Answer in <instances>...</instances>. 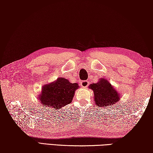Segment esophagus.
<instances>
[{
    "label": "esophagus",
    "mask_w": 153,
    "mask_h": 153,
    "mask_svg": "<svg viewBox=\"0 0 153 153\" xmlns=\"http://www.w3.org/2000/svg\"><path fill=\"white\" fill-rule=\"evenodd\" d=\"M80 85H81V87L86 88L88 85H89V82L88 81H81Z\"/></svg>",
    "instance_id": "esophagus-1"
}]
</instances>
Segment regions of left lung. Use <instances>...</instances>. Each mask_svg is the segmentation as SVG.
Wrapping results in <instances>:
<instances>
[{
	"mask_svg": "<svg viewBox=\"0 0 153 153\" xmlns=\"http://www.w3.org/2000/svg\"><path fill=\"white\" fill-rule=\"evenodd\" d=\"M90 88L94 92V100L98 107L111 106L120 100V95L106 79H101L97 83H93Z\"/></svg>",
	"mask_w": 153,
	"mask_h": 153,
	"instance_id": "8db88e82",
	"label": "left lung"
}]
</instances>
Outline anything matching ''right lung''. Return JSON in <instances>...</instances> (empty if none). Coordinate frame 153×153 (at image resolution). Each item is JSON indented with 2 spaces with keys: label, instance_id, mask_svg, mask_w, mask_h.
I'll return each mask as SVG.
<instances>
[{
  "label": "right lung",
  "instance_id": "add662e5",
  "mask_svg": "<svg viewBox=\"0 0 153 153\" xmlns=\"http://www.w3.org/2000/svg\"><path fill=\"white\" fill-rule=\"evenodd\" d=\"M78 87V83H72L67 79L58 78L55 82L44 85L39 101L46 107L51 106L58 110L72 102Z\"/></svg>",
  "mask_w": 153,
  "mask_h": 153
}]
</instances>
